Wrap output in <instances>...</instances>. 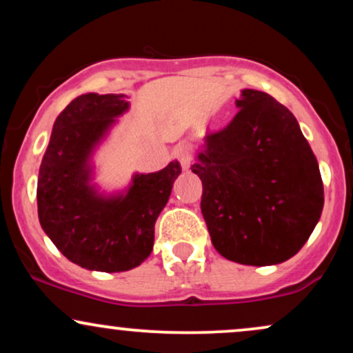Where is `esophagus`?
Masks as SVG:
<instances>
[{
    "instance_id": "esophagus-1",
    "label": "esophagus",
    "mask_w": 353,
    "mask_h": 353,
    "mask_svg": "<svg viewBox=\"0 0 353 353\" xmlns=\"http://www.w3.org/2000/svg\"><path fill=\"white\" fill-rule=\"evenodd\" d=\"M177 159H179V163L184 171H188V169L190 168V164H192V156H190L185 149H179V151H177Z\"/></svg>"
}]
</instances>
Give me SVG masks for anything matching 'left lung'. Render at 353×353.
<instances>
[{
  "label": "left lung",
  "mask_w": 353,
  "mask_h": 353,
  "mask_svg": "<svg viewBox=\"0 0 353 353\" xmlns=\"http://www.w3.org/2000/svg\"><path fill=\"white\" fill-rule=\"evenodd\" d=\"M236 106L190 165L202 181V216L222 257L281 264L302 249L322 214L319 164L297 119L272 96L244 89Z\"/></svg>",
  "instance_id": "obj_1"
}]
</instances>
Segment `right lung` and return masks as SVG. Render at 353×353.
I'll use <instances>...</instances> for the list:
<instances>
[{
  "mask_svg": "<svg viewBox=\"0 0 353 353\" xmlns=\"http://www.w3.org/2000/svg\"><path fill=\"white\" fill-rule=\"evenodd\" d=\"M124 94L88 92L56 117L38 176V217L46 236L71 262L98 272L143 264L154 224L168 204L181 164L134 174L125 192L104 196L92 181L91 156L129 103Z\"/></svg>",
  "mask_w": 353,
  "mask_h": 353,
  "instance_id": "right-lung-1",
  "label": "right lung"
}]
</instances>
